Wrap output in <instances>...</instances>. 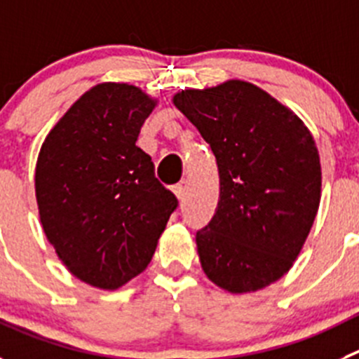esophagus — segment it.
<instances>
[{
    "instance_id": "obj_1",
    "label": "esophagus",
    "mask_w": 359,
    "mask_h": 359,
    "mask_svg": "<svg viewBox=\"0 0 359 359\" xmlns=\"http://www.w3.org/2000/svg\"><path fill=\"white\" fill-rule=\"evenodd\" d=\"M173 195L177 196V200H184V196H186V189H184L182 184H177V186H173Z\"/></svg>"
}]
</instances>
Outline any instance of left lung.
Segmentation results:
<instances>
[{"label":"left lung","instance_id":"1","mask_svg":"<svg viewBox=\"0 0 359 359\" xmlns=\"http://www.w3.org/2000/svg\"><path fill=\"white\" fill-rule=\"evenodd\" d=\"M173 104L210 145L219 200L196 232L200 264L232 294L255 292L292 267L320 202V159L299 116L241 79L182 90Z\"/></svg>","mask_w":359,"mask_h":359}]
</instances>
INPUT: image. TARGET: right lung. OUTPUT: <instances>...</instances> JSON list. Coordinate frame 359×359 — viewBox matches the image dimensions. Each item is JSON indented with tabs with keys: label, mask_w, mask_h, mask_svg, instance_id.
I'll return each instance as SVG.
<instances>
[{
	"label": "right lung",
	"mask_w": 359,
	"mask_h": 359,
	"mask_svg": "<svg viewBox=\"0 0 359 359\" xmlns=\"http://www.w3.org/2000/svg\"><path fill=\"white\" fill-rule=\"evenodd\" d=\"M157 100L127 83L83 93L42 143L35 168L40 223L76 278L115 290L152 260L177 209L138 145Z\"/></svg>",
	"instance_id": "1"
}]
</instances>
